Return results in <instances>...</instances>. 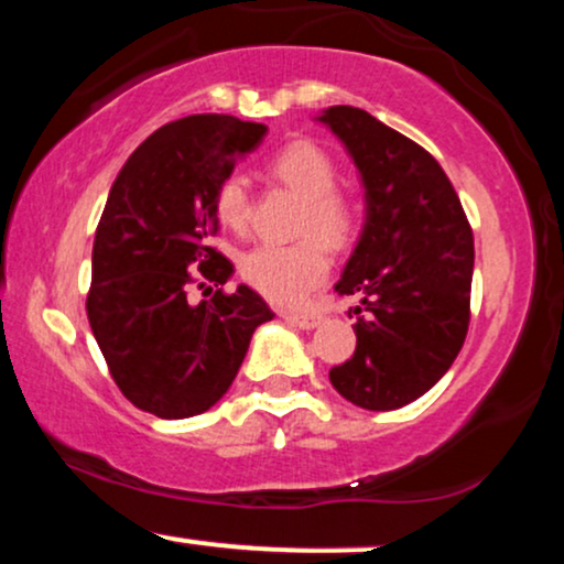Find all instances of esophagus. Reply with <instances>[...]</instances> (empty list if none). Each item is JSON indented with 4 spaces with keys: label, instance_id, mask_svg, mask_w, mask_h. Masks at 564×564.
I'll return each mask as SVG.
<instances>
[{
    "label": "esophagus",
    "instance_id": "obj_1",
    "mask_svg": "<svg viewBox=\"0 0 564 564\" xmlns=\"http://www.w3.org/2000/svg\"><path fill=\"white\" fill-rule=\"evenodd\" d=\"M291 326H300V328H315L321 323V315L315 313H283Z\"/></svg>",
    "mask_w": 564,
    "mask_h": 564
}]
</instances>
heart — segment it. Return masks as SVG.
Segmentation results:
<instances>
[{"mask_svg": "<svg viewBox=\"0 0 564 564\" xmlns=\"http://www.w3.org/2000/svg\"><path fill=\"white\" fill-rule=\"evenodd\" d=\"M268 170L283 187L302 198L291 243H257L238 260L246 286L278 304H300L326 281L332 257L328 247L341 249L355 232V206L336 191V164L321 145L294 140L270 159ZM217 219L230 230L249 223V191L238 174L219 183L215 193Z\"/></svg>", "mask_w": 564, "mask_h": 564, "instance_id": "1", "label": "heart"}]
</instances>
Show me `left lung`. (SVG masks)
Masks as SVG:
<instances>
[{"mask_svg": "<svg viewBox=\"0 0 564 564\" xmlns=\"http://www.w3.org/2000/svg\"><path fill=\"white\" fill-rule=\"evenodd\" d=\"M321 124L345 142L366 191V223L336 291L360 294L352 358L328 371L368 411H394L443 379L467 339L475 238L448 174L422 145L352 106Z\"/></svg>", "mask_w": 564, "mask_h": 564, "instance_id": "left-lung-1", "label": "left lung"}]
</instances>
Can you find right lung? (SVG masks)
Wrapping results in <instances>:
<instances>
[{"mask_svg":"<svg viewBox=\"0 0 564 564\" xmlns=\"http://www.w3.org/2000/svg\"><path fill=\"white\" fill-rule=\"evenodd\" d=\"M264 132L225 113L170 121L127 159L97 223L89 326L124 398L159 419L209 411L230 390L254 328L273 321L243 283L187 300L193 270L215 286L232 275L209 246L215 193Z\"/></svg>","mask_w":564,"mask_h":564,"instance_id":"add662e5","label":"right lung"}]
</instances>
